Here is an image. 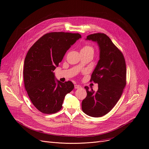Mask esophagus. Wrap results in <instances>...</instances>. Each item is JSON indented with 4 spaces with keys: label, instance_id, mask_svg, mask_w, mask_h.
<instances>
[{
    "label": "esophagus",
    "instance_id": "esophagus-1",
    "mask_svg": "<svg viewBox=\"0 0 149 149\" xmlns=\"http://www.w3.org/2000/svg\"><path fill=\"white\" fill-rule=\"evenodd\" d=\"M74 88H75V89H79V88H81V85H74Z\"/></svg>",
    "mask_w": 149,
    "mask_h": 149
}]
</instances>
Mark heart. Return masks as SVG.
I'll use <instances>...</instances> for the list:
<instances>
[{"instance_id":"heart-1","label":"heart","mask_w":149,"mask_h":149,"mask_svg":"<svg viewBox=\"0 0 149 149\" xmlns=\"http://www.w3.org/2000/svg\"><path fill=\"white\" fill-rule=\"evenodd\" d=\"M82 49H92V48L91 47H90V46L85 45V46H84V47L82 48Z\"/></svg>"}]
</instances>
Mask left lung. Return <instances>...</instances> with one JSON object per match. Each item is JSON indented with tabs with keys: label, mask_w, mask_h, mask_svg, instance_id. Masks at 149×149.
<instances>
[{
	"label": "left lung",
	"mask_w": 149,
	"mask_h": 149,
	"mask_svg": "<svg viewBox=\"0 0 149 149\" xmlns=\"http://www.w3.org/2000/svg\"><path fill=\"white\" fill-rule=\"evenodd\" d=\"M86 40L96 42L100 49V60L91 78L98 84V89L95 92L85 86L87 95L82 109L89 116L101 117L112 109L122 94L126 84V63L122 52L105 34H90Z\"/></svg>",
	"instance_id": "1"
}]
</instances>
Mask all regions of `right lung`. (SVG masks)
Returning a JSON list of instances; mask_svg holds the SVG:
<instances>
[{"label": "right lung", "instance_id": "1", "mask_svg": "<svg viewBox=\"0 0 149 149\" xmlns=\"http://www.w3.org/2000/svg\"><path fill=\"white\" fill-rule=\"evenodd\" d=\"M80 38L78 33H47L28 51L24 62V87L32 104L41 112L52 114L59 111L65 95L74 89L71 81L60 82L53 71Z\"/></svg>", "mask_w": 149, "mask_h": 149}]
</instances>
